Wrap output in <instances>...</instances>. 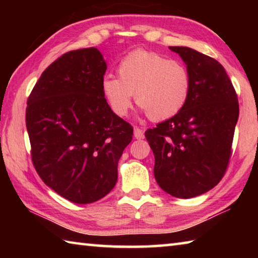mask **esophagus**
<instances>
[{
  "mask_svg": "<svg viewBox=\"0 0 258 258\" xmlns=\"http://www.w3.org/2000/svg\"><path fill=\"white\" fill-rule=\"evenodd\" d=\"M145 137V132L140 127H134V138L138 140H141Z\"/></svg>",
  "mask_w": 258,
  "mask_h": 258,
  "instance_id": "1",
  "label": "esophagus"
}]
</instances>
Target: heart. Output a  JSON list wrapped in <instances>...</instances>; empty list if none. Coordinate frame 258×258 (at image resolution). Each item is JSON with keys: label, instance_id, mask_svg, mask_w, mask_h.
I'll return each mask as SVG.
<instances>
[{"label": "heart", "instance_id": "obj_1", "mask_svg": "<svg viewBox=\"0 0 258 258\" xmlns=\"http://www.w3.org/2000/svg\"><path fill=\"white\" fill-rule=\"evenodd\" d=\"M117 73L119 78L108 75L101 84L104 98L117 116L127 115L134 93L141 110L152 120L172 118L189 99L190 72L177 60L135 51L120 61Z\"/></svg>", "mask_w": 258, "mask_h": 258}]
</instances>
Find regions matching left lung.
Listing matches in <instances>:
<instances>
[{
    "instance_id": "1",
    "label": "left lung",
    "mask_w": 258,
    "mask_h": 258,
    "mask_svg": "<svg viewBox=\"0 0 258 258\" xmlns=\"http://www.w3.org/2000/svg\"><path fill=\"white\" fill-rule=\"evenodd\" d=\"M191 75L184 108L146 131L155 155L158 185L173 197L187 199L213 189L228 167L239 103L234 87L217 60L186 46H169Z\"/></svg>"
}]
</instances>
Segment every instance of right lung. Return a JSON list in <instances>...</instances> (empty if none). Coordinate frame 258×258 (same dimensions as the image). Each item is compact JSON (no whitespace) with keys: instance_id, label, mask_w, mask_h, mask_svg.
Instances as JSON below:
<instances>
[{"instance_id":"1","label":"right lung","mask_w":258,"mask_h":258,"mask_svg":"<svg viewBox=\"0 0 258 258\" xmlns=\"http://www.w3.org/2000/svg\"><path fill=\"white\" fill-rule=\"evenodd\" d=\"M107 62L97 47L71 51L42 73L27 100L26 127L35 169L75 204L103 198L117 182L133 128L102 92Z\"/></svg>"}]
</instances>
